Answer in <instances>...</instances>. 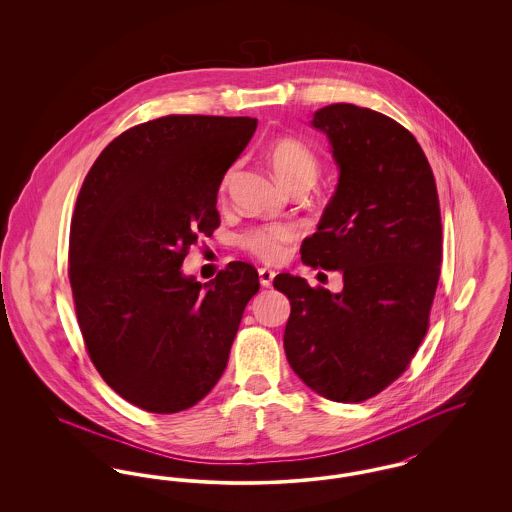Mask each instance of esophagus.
Returning <instances> with one entry per match:
<instances>
[{
  "label": "esophagus",
  "mask_w": 512,
  "mask_h": 512,
  "mask_svg": "<svg viewBox=\"0 0 512 512\" xmlns=\"http://www.w3.org/2000/svg\"><path fill=\"white\" fill-rule=\"evenodd\" d=\"M274 270L270 268H259V280H261V286L263 288H270L272 286V280H274Z\"/></svg>",
  "instance_id": "esophagus-1"
}]
</instances>
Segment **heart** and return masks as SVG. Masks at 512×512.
Listing matches in <instances>:
<instances>
[{"mask_svg":"<svg viewBox=\"0 0 512 512\" xmlns=\"http://www.w3.org/2000/svg\"><path fill=\"white\" fill-rule=\"evenodd\" d=\"M268 165L274 172V176L286 186L292 188L295 184H313L317 180L320 163L317 153L295 140V138H280L272 146L268 147ZM232 171L224 176V186L230 182ZM297 238V228L288 222L278 224H267L249 228L242 234L240 244L245 251L255 255L261 261L267 263H278L284 253L286 245L292 244Z\"/></svg>","mask_w":512,"mask_h":512,"instance_id":"b5f03b06","label":"heart"}]
</instances>
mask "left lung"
Returning <instances> with one entry per match:
<instances>
[{
  "mask_svg": "<svg viewBox=\"0 0 512 512\" xmlns=\"http://www.w3.org/2000/svg\"><path fill=\"white\" fill-rule=\"evenodd\" d=\"M311 124L340 178L301 259L340 270L343 290L278 274L274 288L292 305L284 349L318 395L361 403L405 372L426 336L441 265L438 190L422 147L390 117L334 103Z\"/></svg>",
  "mask_w": 512,
  "mask_h": 512,
  "instance_id": "1",
  "label": "left lung"
}]
</instances>
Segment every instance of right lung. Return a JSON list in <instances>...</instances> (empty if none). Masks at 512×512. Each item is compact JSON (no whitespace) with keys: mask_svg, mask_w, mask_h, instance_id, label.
Here are the masks:
<instances>
[{"mask_svg":"<svg viewBox=\"0 0 512 512\" xmlns=\"http://www.w3.org/2000/svg\"><path fill=\"white\" fill-rule=\"evenodd\" d=\"M251 117L169 115L101 151L74 207L69 278L88 355L109 388L149 413L186 411L219 382L257 270L232 261L201 284L182 274L219 228L220 182Z\"/></svg>","mask_w":512,"mask_h":512,"instance_id":"add662e5","label":"right lung"}]
</instances>
